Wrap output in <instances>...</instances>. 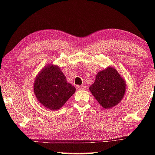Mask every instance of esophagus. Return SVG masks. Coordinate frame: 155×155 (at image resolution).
I'll list each match as a JSON object with an SVG mask.
<instances>
[{
  "instance_id": "1",
  "label": "esophagus",
  "mask_w": 155,
  "mask_h": 155,
  "mask_svg": "<svg viewBox=\"0 0 155 155\" xmlns=\"http://www.w3.org/2000/svg\"><path fill=\"white\" fill-rule=\"evenodd\" d=\"M78 88L79 89V90H85V89L86 88V86L85 85H79V86H78Z\"/></svg>"
}]
</instances>
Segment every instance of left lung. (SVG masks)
I'll use <instances>...</instances> for the list:
<instances>
[{
    "instance_id": "left-lung-1",
    "label": "left lung",
    "mask_w": 155,
    "mask_h": 155,
    "mask_svg": "<svg viewBox=\"0 0 155 155\" xmlns=\"http://www.w3.org/2000/svg\"><path fill=\"white\" fill-rule=\"evenodd\" d=\"M90 90L97 101L104 109L118 104L124 95L126 83L114 68L99 72Z\"/></svg>"
}]
</instances>
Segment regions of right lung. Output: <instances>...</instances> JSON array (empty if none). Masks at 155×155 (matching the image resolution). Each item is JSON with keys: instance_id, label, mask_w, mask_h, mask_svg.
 <instances>
[{"instance_id": "right-lung-1", "label": "right lung", "mask_w": 155, "mask_h": 155, "mask_svg": "<svg viewBox=\"0 0 155 155\" xmlns=\"http://www.w3.org/2000/svg\"><path fill=\"white\" fill-rule=\"evenodd\" d=\"M33 90L42 105L51 110H57L64 105L76 89L67 82L59 67L51 65L44 68L37 76Z\"/></svg>"}]
</instances>
